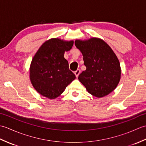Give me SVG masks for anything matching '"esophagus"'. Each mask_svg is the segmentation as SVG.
<instances>
[{"mask_svg": "<svg viewBox=\"0 0 146 146\" xmlns=\"http://www.w3.org/2000/svg\"><path fill=\"white\" fill-rule=\"evenodd\" d=\"M80 70H77L76 71H75V75L76 77H78V75H80Z\"/></svg>", "mask_w": 146, "mask_h": 146, "instance_id": "34e87169", "label": "esophagus"}]
</instances>
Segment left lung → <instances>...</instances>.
Masks as SVG:
<instances>
[{"mask_svg":"<svg viewBox=\"0 0 146 146\" xmlns=\"http://www.w3.org/2000/svg\"><path fill=\"white\" fill-rule=\"evenodd\" d=\"M76 47L82 52L86 70L78 80L87 91L96 97L107 95L117 87L120 79L119 61L112 49L99 38L76 40Z\"/></svg>","mask_w":146,"mask_h":146,"instance_id":"left-lung-1","label":"left lung"}]
</instances>
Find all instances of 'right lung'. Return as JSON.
Returning <instances> with one entry per match:
<instances>
[{
	"instance_id": "right-lung-1",
	"label": "right lung",
	"mask_w": 146,
	"mask_h": 146,
	"mask_svg": "<svg viewBox=\"0 0 146 146\" xmlns=\"http://www.w3.org/2000/svg\"><path fill=\"white\" fill-rule=\"evenodd\" d=\"M73 44V41L53 38L45 42L37 51L31 64L30 79L41 95L56 98L76 78L64 58V52L70 50Z\"/></svg>"
}]
</instances>
